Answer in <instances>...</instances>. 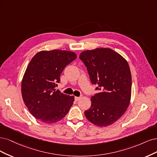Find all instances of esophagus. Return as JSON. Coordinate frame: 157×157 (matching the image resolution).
I'll use <instances>...</instances> for the list:
<instances>
[{"mask_svg": "<svg viewBox=\"0 0 157 157\" xmlns=\"http://www.w3.org/2000/svg\"><path fill=\"white\" fill-rule=\"evenodd\" d=\"M81 99V97H75V101H78V100H79Z\"/></svg>", "mask_w": 157, "mask_h": 157, "instance_id": "obj_1", "label": "esophagus"}]
</instances>
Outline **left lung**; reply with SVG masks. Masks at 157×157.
<instances>
[{
    "mask_svg": "<svg viewBox=\"0 0 157 157\" xmlns=\"http://www.w3.org/2000/svg\"><path fill=\"white\" fill-rule=\"evenodd\" d=\"M79 59L87 67L90 82L97 84L98 93L90 98L91 106L85 115L98 126L113 124L128 107L132 76L126 60L109 48L85 50Z\"/></svg>",
    "mask_w": 157,
    "mask_h": 157,
    "instance_id": "1",
    "label": "left lung"
}]
</instances>
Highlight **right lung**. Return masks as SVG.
Masks as SVG:
<instances>
[{"instance_id":"obj_1","label":"right lung","mask_w":157,"mask_h":157,"mask_svg":"<svg viewBox=\"0 0 157 157\" xmlns=\"http://www.w3.org/2000/svg\"><path fill=\"white\" fill-rule=\"evenodd\" d=\"M76 57L74 52L66 50L41 51L28 64L21 82L22 97L29 112L42 123L58 122L72 107L74 96L55 87L64 68Z\"/></svg>"}]
</instances>
